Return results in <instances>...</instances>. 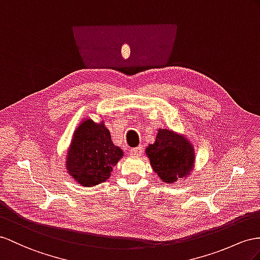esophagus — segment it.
I'll list each match as a JSON object with an SVG mask.
<instances>
[{"instance_id":"esophagus-1","label":"esophagus","mask_w":260,"mask_h":260,"mask_svg":"<svg viewBox=\"0 0 260 260\" xmlns=\"http://www.w3.org/2000/svg\"><path fill=\"white\" fill-rule=\"evenodd\" d=\"M142 152H143V147H142V146H138V147L129 149V154L132 156H141Z\"/></svg>"}]
</instances>
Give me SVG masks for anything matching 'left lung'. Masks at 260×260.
I'll return each mask as SVG.
<instances>
[{
	"label": "left lung",
	"instance_id": "8db88e82",
	"mask_svg": "<svg viewBox=\"0 0 260 260\" xmlns=\"http://www.w3.org/2000/svg\"><path fill=\"white\" fill-rule=\"evenodd\" d=\"M150 166L162 182L174 183L190 175L194 165V147L178 133L159 128L156 141L146 148Z\"/></svg>",
	"mask_w": 260,
	"mask_h": 260
}]
</instances>
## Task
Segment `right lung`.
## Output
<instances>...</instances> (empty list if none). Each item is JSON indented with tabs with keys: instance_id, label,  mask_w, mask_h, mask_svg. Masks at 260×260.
<instances>
[{
	"instance_id": "add662e5",
	"label": "right lung",
	"mask_w": 260,
	"mask_h": 260,
	"mask_svg": "<svg viewBox=\"0 0 260 260\" xmlns=\"http://www.w3.org/2000/svg\"><path fill=\"white\" fill-rule=\"evenodd\" d=\"M123 150L112 143L104 122L86 118L73 133L67 151L66 169L82 187H95L108 180Z\"/></svg>"
}]
</instances>
